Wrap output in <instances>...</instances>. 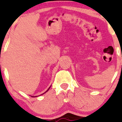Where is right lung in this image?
Listing matches in <instances>:
<instances>
[{"label": "right lung", "mask_w": 122, "mask_h": 122, "mask_svg": "<svg viewBox=\"0 0 122 122\" xmlns=\"http://www.w3.org/2000/svg\"><path fill=\"white\" fill-rule=\"evenodd\" d=\"M49 89H48V90H49ZM48 90H47V91H48ZM47 91H46V92H47Z\"/></svg>", "instance_id": "add662e5"}]
</instances>
